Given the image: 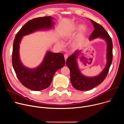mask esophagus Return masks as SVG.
I'll return each instance as SVG.
<instances>
[{
	"label": "esophagus",
	"instance_id": "obj_1",
	"mask_svg": "<svg viewBox=\"0 0 124 124\" xmlns=\"http://www.w3.org/2000/svg\"><path fill=\"white\" fill-rule=\"evenodd\" d=\"M68 55L67 54H64V58H65V60H67V59L68 58Z\"/></svg>",
	"mask_w": 124,
	"mask_h": 124
}]
</instances>
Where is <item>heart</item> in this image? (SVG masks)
Segmentation results:
<instances>
[{
  "label": "heart",
  "mask_w": 124,
  "mask_h": 124,
  "mask_svg": "<svg viewBox=\"0 0 124 124\" xmlns=\"http://www.w3.org/2000/svg\"><path fill=\"white\" fill-rule=\"evenodd\" d=\"M78 28L79 33L77 38L75 39V40L73 41L72 43L73 46L75 48L79 47L81 44L82 41L83 39V35L86 30V27L84 25H81L79 27V26L78 25L76 24H74L66 32V33L64 34L63 36V39L64 40L66 41L68 40L73 36ZM59 45L60 47H63L64 46V43L62 42H60L59 43Z\"/></svg>",
  "instance_id": "b5f03b06"
}]
</instances>
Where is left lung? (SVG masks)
<instances>
[{"mask_svg": "<svg viewBox=\"0 0 124 124\" xmlns=\"http://www.w3.org/2000/svg\"><path fill=\"white\" fill-rule=\"evenodd\" d=\"M90 21L95 29L90 35L89 40L99 37L106 41L107 43V63L100 75L94 77H87L81 74L77 62L78 57L81 55V50H76L68 58L66 64L70 70V82L73 86L79 91L89 90L101 84L107 77L112 61L113 45L111 37L101 25L92 20Z\"/></svg>", "mask_w": 124, "mask_h": 124, "instance_id": "1", "label": "left lung"}]
</instances>
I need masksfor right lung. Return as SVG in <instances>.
Returning <instances> with one entry per match:
<instances>
[{
    "instance_id": "1",
    "label": "right lung",
    "mask_w": 124,
    "mask_h": 124,
    "mask_svg": "<svg viewBox=\"0 0 124 124\" xmlns=\"http://www.w3.org/2000/svg\"><path fill=\"white\" fill-rule=\"evenodd\" d=\"M50 16L33 19L26 23L16 34L12 52V64L16 76L25 87L33 91H41L51 84L57 70L63 67L65 60L61 53L47 51L41 64L35 69L23 65L19 55L20 44L23 36L36 31L49 29L54 25Z\"/></svg>"
}]
</instances>
